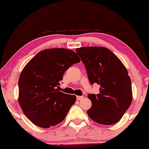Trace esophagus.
I'll list each match as a JSON object with an SVG mask.
<instances>
[{
    "label": "esophagus",
    "instance_id": "esophagus-1",
    "mask_svg": "<svg viewBox=\"0 0 149 149\" xmlns=\"http://www.w3.org/2000/svg\"><path fill=\"white\" fill-rule=\"evenodd\" d=\"M83 98H84V97L83 96H77V100L79 101H81L82 100H83Z\"/></svg>",
    "mask_w": 149,
    "mask_h": 149
}]
</instances>
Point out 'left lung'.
<instances>
[{
	"mask_svg": "<svg viewBox=\"0 0 149 149\" xmlns=\"http://www.w3.org/2000/svg\"><path fill=\"white\" fill-rule=\"evenodd\" d=\"M92 85H100V93L88 94L92 107L89 117L102 125L118 123L132 100L131 79L127 70L110 49L103 47L76 49Z\"/></svg>",
	"mask_w": 149,
	"mask_h": 149,
	"instance_id": "obj_1",
	"label": "left lung"
}]
</instances>
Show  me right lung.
<instances>
[{
    "mask_svg": "<svg viewBox=\"0 0 149 149\" xmlns=\"http://www.w3.org/2000/svg\"><path fill=\"white\" fill-rule=\"evenodd\" d=\"M80 61L71 49L53 48L40 51L26 65L18 81L19 103L34 125L47 128L65 118L76 97L57 88L65 71Z\"/></svg>",
    "mask_w": 149,
    "mask_h": 149,
    "instance_id": "right-lung-1",
    "label": "right lung"
}]
</instances>
